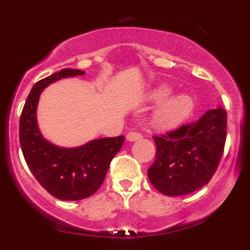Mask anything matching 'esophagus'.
I'll return each mask as SVG.
<instances>
[{"mask_svg": "<svg viewBox=\"0 0 250 250\" xmlns=\"http://www.w3.org/2000/svg\"><path fill=\"white\" fill-rule=\"evenodd\" d=\"M139 139H141L140 132H136V131L127 132V135H126L127 141H135V140H139Z\"/></svg>", "mask_w": 250, "mask_h": 250, "instance_id": "obj_1", "label": "esophagus"}]
</instances>
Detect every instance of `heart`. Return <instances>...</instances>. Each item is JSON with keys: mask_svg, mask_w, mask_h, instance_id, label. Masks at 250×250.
<instances>
[{"mask_svg": "<svg viewBox=\"0 0 250 250\" xmlns=\"http://www.w3.org/2000/svg\"><path fill=\"white\" fill-rule=\"evenodd\" d=\"M173 92L171 86L163 83L156 86L147 95L150 103H160L150 118V125L152 127L163 131L176 129L193 114L195 103L190 95L176 94L171 97Z\"/></svg>", "mask_w": 250, "mask_h": 250, "instance_id": "1", "label": "heart"}]
</instances>
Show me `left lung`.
<instances>
[{"label": "left lung", "mask_w": 250, "mask_h": 250, "mask_svg": "<svg viewBox=\"0 0 250 250\" xmlns=\"http://www.w3.org/2000/svg\"><path fill=\"white\" fill-rule=\"evenodd\" d=\"M227 139V111L208 110L196 121L167 135L154 136L156 155L147 170L156 190L187 195L209 183L222 159Z\"/></svg>", "instance_id": "1"}]
</instances>
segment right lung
Listing matches in <instances>:
<instances>
[{
    "label": "right lung",
    "mask_w": 250,
    "mask_h": 250,
    "mask_svg": "<svg viewBox=\"0 0 250 250\" xmlns=\"http://www.w3.org/2000/svg\"><path fill=\"white\" fill-rule=\"evenodd\" d=\"M85 71L63 68L36 83L20 118V144L26 164L37 182L60 200H81L91 196L104 183L112 158L125 140L101 138L81 146L62 147L48 141L37 124V105L41 92L61 79L83 76Z\"/></svg>",
    "instance_id": "obj_1"
}]
</instances>
